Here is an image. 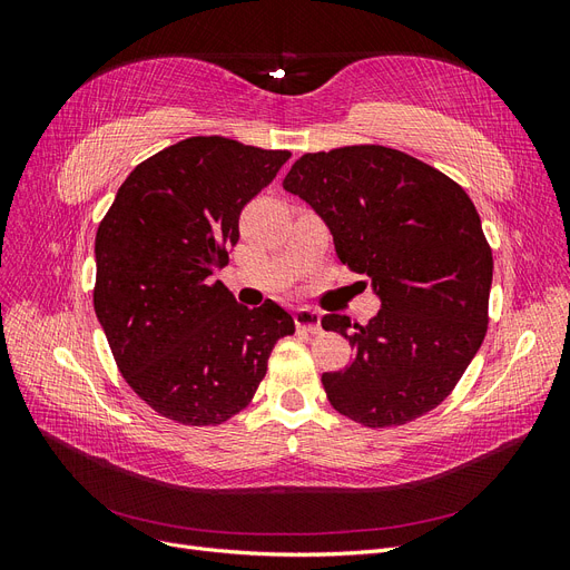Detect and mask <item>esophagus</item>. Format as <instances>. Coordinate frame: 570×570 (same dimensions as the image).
I'll list each match as a JSON object with an SVG mask.
<instances>
[{
  "label": "esophagus",
  "mask_w": 570,
  "mask_h": 570,
  "mask_svg": "<svg viewBox=\"0 0 570 570\" xmlns=\"http://www.w3.org/2000/svg\"><path fill=\"white\" fill-rule=\"evenodd\" d=\"M295 325L299 327V331L318 333V327H321V314H316L314 308H297V312H295Z\"/></svg>",
  "instance_id": "obj_1"
}]
</instances>
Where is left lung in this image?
<instances>
[{
  "mask_svg": "<svg viewBox=\"0 0 570 570\" xmlns=\"http://www.w3.org/2000/svg\"><path fill=\"white\" fill-rule=\"evenodd\" d=\"M331 228L337 258L381 299L366 325L325 314L354 361L323 373L327 400L366 428L402 425L454 390L488 333L492 249L471 197L381 145L304 154L283 180Z\"/></svg>",
  "mask_w": 570,
  "mask_h": 570,
  "instance_id": "1",
  "label": "left lung"
}]
</instances>
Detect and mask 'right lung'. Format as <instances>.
Listing matches in <instances>:
<instances>
[{
    "mask_svg": "<svg viewBox=\"0 0 570 570\" xmlns=\"http://www.w3.org/2000/svg\"><path fill=\"white\" fill-rule=\"evenodd\" d=\"M289 159L228 137H187L135 166L95 239V312L126 383L161 416L218 425L264 381L283 306L247 308L214 273L239 214Z\"/></svg>",
    "mask_w": 570,
    "mask_h": 570,
    "instance_id": "add662e5",
    "label": "right lung"
}]
</instances>
